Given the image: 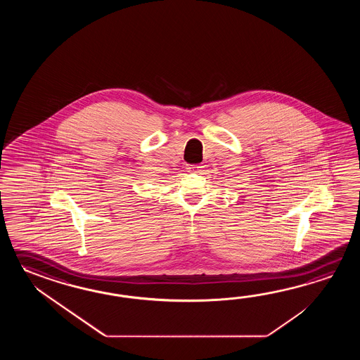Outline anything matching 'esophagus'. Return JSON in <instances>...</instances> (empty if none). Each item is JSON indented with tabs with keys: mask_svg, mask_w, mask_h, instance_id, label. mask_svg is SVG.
Returning <instances> with one entry per match:
<instances>
[{
	"mask_svg": "<svg viewBox=\"0 0 360 360\" xmlns=\"http://www.w3.org/2000/svg\"><path fill=\"white\" fill-rule=\"evenodd\" d=\"M200 169V166L199 165H188V171L189 172H197Z\"/></svg>",
	"mask_w": 360,
	"mask_h": 360,
	"instance_id": "esophagus-1",
	"label": "esophagus"
}]
</instances>
